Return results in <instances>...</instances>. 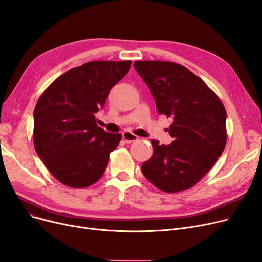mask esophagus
I'll return each instance as SVG.
<instances>
[{
	"instance_id": "34e87169",
	"label": "esophagus",
	"mask_w": 262,
	"mask_h": 262,
	"mask_svg": "<svg viewBox=\"0 0 262 262\" xmlns=\"http://www.w3.org/2000/svg\"><path fill=\"white\" fill-rule=\"evenodd\" d=\"M122 139L124 140L125 143H132L134 141H137L139 139V137L130 131H124L122 133Z\"/></svg>"
}]
</instances>
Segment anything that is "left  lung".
Returning a JSON list of instances; mask_svg holds the SVG:
<instances>
[{
	"mask_svg": "<svg viewBox=\"0 0 262 262\" xmlns=\"http://www.w3.org/2000/svg\"><path fill=\"white\" fill-rule=\"evenodd\" d=\"M134 68L156 101L157 112L172 119L173 142L159 145L142 172L166 193L182 192L201 181L227 144V112L211 89L186 67L171 61L139 60Z\"/></svg>",
	"mask_w": 262,
	"mask_h": 262,
	"instance_id": "8db88e82",
	"label": "left lung"
}]
</instances>
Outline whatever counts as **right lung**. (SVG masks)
Wrapping results in <instances>:
<instances>
[{"instance_id": "1", "label": "right lung", "mask_w": 262, "mask_h": 262, "mask_svg": "<svg viewBox=\"0 0 262 262\" xmlns=\"http://www.w3.org/2000/svg\"><path fill=\"white\" fill-rule=\"evenodd\" d=\"M131 60H94L62 74L39 97L33 113V144L57 181L80 188L101 179L121 133L98 127L95 114Z\"/></svg>"}]
</instances>
